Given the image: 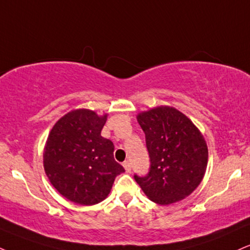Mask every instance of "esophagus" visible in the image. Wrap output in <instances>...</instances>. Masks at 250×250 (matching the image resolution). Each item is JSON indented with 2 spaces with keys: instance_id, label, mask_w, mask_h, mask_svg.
<instances>
[{
  "instance_id": "obj_1",
  "label": "esophagus",
  "mask_w": 250,
  "mask_h": 250,
  "mask_svg": "<svg viewBox=\"0 0 250 250\" xmlns=\"http://www.w3.org/2000/svg\"><path fill=\"white\" fill-rule=\"evenodd\" d=\"M123 166H124L126 172H130V171H131V163H130V162L125 161L124 163H123Z\"/></svg>"
}]
</instances>
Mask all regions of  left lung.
Masks as SVG:
<instances>
[{
    "instance_id": "1",
    "label": "left lung",
    "mask_w": 250,
    "mask_h": 250,
    "mask_svg": "<svg viewBox=\"0 0 250 250\" xmlns=\"http://www.w3.org/2000/svg\"><path fill=\"white\" fill-rule=\"evenodd\" d=\"M146 135L149 172L134 175L145 195L169 205L191 195L208 167V145L191 120L171 106H156L137 116Z\"/></svg>"
}]
</instances>
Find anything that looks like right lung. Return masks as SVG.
I'll return each instance as SVG.
<instances>
[{
  "instance_id": "add662e5",
  "label": "right lung",
  "mask_w": 250,
  "mask_h": 250,
  "mask_svg": "<svg viewBox=\"0 0 250 250\" xmlns=\"http://www.w3.org/2000/svg\"><path fill=\"white\" fill-rule=\"evenodd\" d=\"M107 115L73 110L55 123L44 148V169L51 184L80 205H95L110 193L125 171L113 158L112 141L101 135Z\"/></svg>"
}]
</instances>
